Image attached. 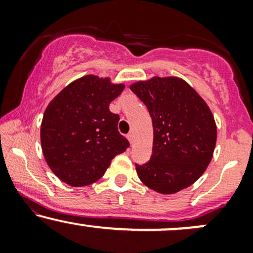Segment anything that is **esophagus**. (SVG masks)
<instances>
[{
  "mask_svg": "<svg viewBox=\"0 0 253 253\" xmlns=\"http://www.w3.org/2000/svg\"><path fill=\"white\" fill-rule=\"evenodd\" d=\"M127 139H128L130 144H133V141H134V134H133L132 132L128 133V134H127Z\"/></svg>",
  "mask_w": 253,
  "mask_h": 253,
  "instance_id": "1",
  "label": "esophagus"
}]
</instances>
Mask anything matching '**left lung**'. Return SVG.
<instances>
[{
	"instance_id": "1",
	"label": "left lung",
	"mask_w": 253,
	"mask_h": 253,
	"mask_svg": "<svg viewBox=\"0 0 253 253\" xmlns=\"http://www.w3.org/2000/svg\"><path fill=\"white\" fill-rule=\"evenodd\" d=\"M129 89L149 109L153 126L150 161L135 164L140 181L161 194H175L207 169L216 143L210 107L185 81L153 77Z\"/></svg>"
}]
</instances>
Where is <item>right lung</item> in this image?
I'll return each mask as SVG.
<instances>
[{
	"mask_svg": "<svg viewBox=\"0 0 253 253\" xmlns=\"http://www.w3.org/2000/svg\"><path fill=\"white\" fill-rule=\"evenodd\" d=\"M124 84L88 75L65 86L43 113L40 139L46 163L72 187L96 182L129 143L118 130L120 117L109 103Z\"/></svg>",
	"mask_w": 253,
	"mask_h": 253,
	"instance_id": "right-lung-1",
	"label": "right lung"
}]
</instances>
